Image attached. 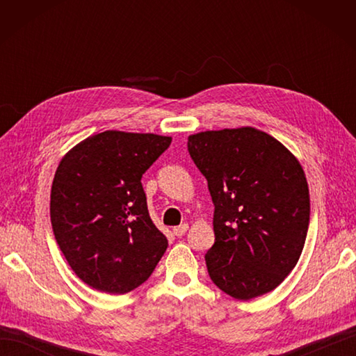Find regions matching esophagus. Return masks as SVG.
<instances>
[{"instance_id": "obj_1", "label": "esophagus", "mask_w": 356, "mask_h": 356, "mask_svg": "<svg viewBox=\"0 0 356 356\" xmlns=\"http://www.w3.org/2000/svg\"><path fill=\"white\" fill-rule=\"evenodd\" d=\"M188 231V225L186 223H184V225H179V226H176V228L172 229V232H174V236H177V237H182V236H185V232Z\"/></svg>"}]
</instances>
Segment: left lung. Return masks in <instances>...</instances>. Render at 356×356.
I'll return each instance as SVG.
<instances>
[{
  "label": "left lung",
  "mask_w": 356,
  "mask_h": 356,
  "mask_svg": "<svg viewBox=\"0 0 356 356\" xmlns=\"http://www.w3.org/2000/svg\"><path fill=\"white\" fill-rule=\"evenodd\" d=\"M188 151L208 180L214 203L213 283L236 300L274 291L303 252L311 216L298 159L254 127L191 134Z\"/></svg>",
  "instance_id": "8db88e82"
}]
</instances>
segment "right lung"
I'll return each instance as SVG.
<instances>
[{
	"mask_svg": "<svg viewBox=\"0 0 356 356\" xmlns=\"http://www.w3.org/2000/svg\"><path fill=\"white\" fill-rule=\"evenodd\" d=\"M170 143V136L107 130L59 162L50 193L53 234L74 274L93 289L131 292L168 248L140 179Z\"/></svg>",
	"mask_w": 356,
	"mask_h": 356,
	"instance_id": "obj_1",
	"label": "right lung"
}]
</instances>
